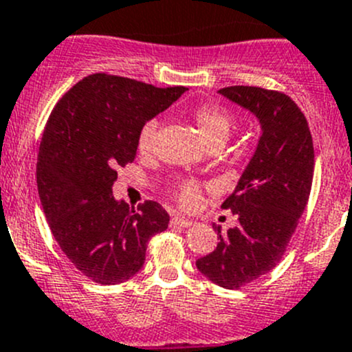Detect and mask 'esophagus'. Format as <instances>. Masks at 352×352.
<instances>
[{
	"label": "esophagus",
	"instance_id": "obj_1",
	"mask_svg": "<svg viewBox=\"0 0 352 352\" xmlns=\"http://www.w3.org/2000/svg\"><path fill=\"white\" fill-rule=\"evenodd\" d=\"M172 225L180 226V228H189V226H192V221H189V219H186V218H180V216H173Z\"/></svg>",
	"mask_w": 352,
	"mask_h": 352
}]
</instances>
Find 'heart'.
I'll list each match as a JSON object with an SVG mask.
<instances>
[{
	"label": "heart",
	"mask_w": 352,
	"mask_h": 352,
	"mask_svg": "<svg viewBox=\"0 0 352 352\" xmlns=\"http://www.w3.org/2000/svg\"><path fill=\"white\" fill-rule=\"evenodd\" d=\"M194 127H196L199 138L204 141L208 148L219 146L221 148L232 136L235 129V119L221 105H199L190 113ZM158 119H150L140 127L136 138V146L141 155L155 153L156 144H158ZM175 201L186 211H192L202 202V190L196 184H184L175 190Z\"/></svg>",
	"instance_id": "b5f03b06"
}]
</instances>
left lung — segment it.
I'll return each instance as SVG.
<instances>
[{"mask_svg": "<svg viewBox=\"0 0 352 352\" xmlns=\"http://www.w3.org/2000/svg\"><path fill=\"white\" fill-rule=\"evenodd\" d=\"M219 94L255 113L262 136L235 192L221 206L239 223L226 233L214 226L218 247L196 265L209 281L240 289L285 255L310 197L314 140L305 113L283 91L236 85Z\"/></svg>", "mask_w": 352, "mask_h": 352, "instance_id": "left-lung-1", "label": "left lung"}]
</instances>
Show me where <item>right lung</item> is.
<instances>
[{
    "label": "right lung",
    "mask_w": 352,
    "mask_h": 352,
    "mask_svg": "<svg viewBox=\"0 0 352 352\" xmlns=\"http://www.w3.org/2000/svg\"><path fill=\"white\" fill-rule=\"evenodd\" d=\"M186 87L95 73L52 109L37 156V189L56 242L88 279L117 285L144 264L148 242L168 228L162 204L116 201L117 170L136 158L138 131Z\"/></svg>",
    "instance_id": "right-lung-1"
}]
</instances>
